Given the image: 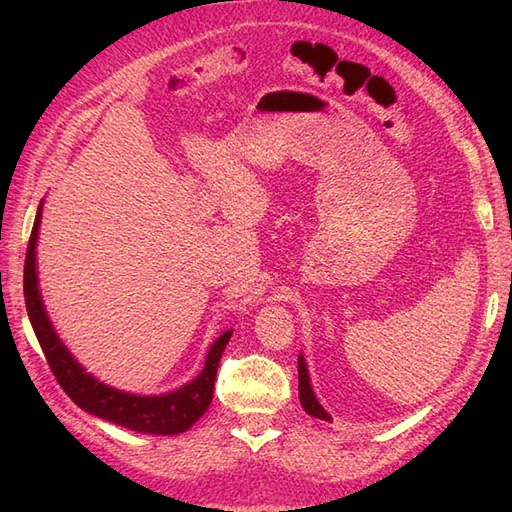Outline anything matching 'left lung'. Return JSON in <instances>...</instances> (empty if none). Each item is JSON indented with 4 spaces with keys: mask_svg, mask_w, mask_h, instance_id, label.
<instances>
[{
    "mask_svg": "<svg viewBox=\"0 0 512 512\" xmlns=\"http://www.w3.org/2000/svg\"><path fill=\"white\" fill-rule=\"evenodd\" d=\"M299 399H301L303 410L309 416L322 418V421H331L329 412L318 404V399H316V395L312 391V382H309V374H307V365H305L303 354H299Z\"/></svg>",
    "mask_w": 512,
    "mask_h": 512,
    "instance_id": "1",
    "label": "left lung"
}]
</instances>
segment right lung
<instances>
[{
  "label": "right lung",
  "instance_id": "add662e5",
  "mask_svg": "<svg viewBox=\"0 0 512 512\" xmlns=\"http://www.w3.org/2000/svg\"><path fill=\"white\" fill-rule=\"evenodd\" d=\"M40 220L42 203L38 207L32 237H29L25 254L23 292L29 322H32L40 348L46 356V363H49L61 389H64L74 404L83 408L85 412L132 431L158 433V436H173V433L188 431L211 404L215 374H218L222 352L232 335V329H226L218 339H215L207 352L203 371H200L192 382L181 386V389L173 393L132 395L98 382L94 376L87 374L81 363L74 359L64 344H61L49 316H46V309L38 290L36 271V243Z\"/></svg>",
  "mask_w": 512,
  "mask_h": 512
}]
</instances>
